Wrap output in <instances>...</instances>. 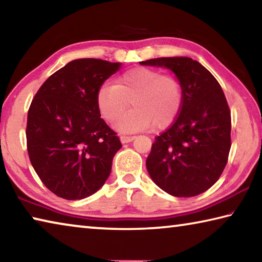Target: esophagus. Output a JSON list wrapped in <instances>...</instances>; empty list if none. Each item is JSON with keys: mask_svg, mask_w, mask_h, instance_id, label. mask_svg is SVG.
<instances>
[{"mask_svg": "<svg viewBox=\"0 0 262 262\" xmlns=\"http://www.w3.org/2000/svg\"><path fill=\"white\" fill-rule=\"evenodd\" d=\"M135 139V136H127V135H120V141L122 143H128Z\"/></svg>", "mask_w": 262, "mask_h": 262, "instance_id": "34e87169", "label": "esophagus"}]
</instances>
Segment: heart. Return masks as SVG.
I'll list each match as a JSON object with an SVG mask.
<instances>
[{"instance_id": "obj_1", "label": "heart", "mask_w": 262, "mask_h": 262, "mask_svg": "<svg viewBox=\"0 0 262 262\" xmlns=\"http://www.w3.org/2000/svg\"><path fill=\"white\" fill-rule=\"evenodd\" d=\"M180 79L152 68H135L123 73L117 84L105 83L97 92V105L105 120L115 122L132 101L133 108L120 119L123 132L165 129L183 106Z\"/></svg>"}]
</instances>
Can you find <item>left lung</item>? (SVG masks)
<instances>
[{
    "mask_svg": "<svg viewBox=\"0 0 262 262\" xmlns=\"http://www.w3.org/2000/svg\"><path fill=\"white\" fill-rule=\"evenodd\" d=\"M140 63L171 69L184 92L179 115L155 137L145 163L150 177L173 196L206 192L219 180L231 148V112L220 83L190 57H158Z\"/></svg>",
    "mask_w": 262,
    "mask_h": 262,
    "instance_id": "8db88e82",
    "label": "left lung"
}]
</instances>
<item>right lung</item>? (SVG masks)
<instances>
[{"label": "right lung", "instance_id": "right-lung-1", "mask_svg": "<svg viewBox=\"0 0 262 262\" xmlns=\"http://www.w3.org/2000/svg\"><path fill=\"white\" fill-rule=\"evenodd\" d=\"M120 67L100 59L74 60L43 82L30 105V161L42 184L59 198H88L108 178L121 143L100 118L97 92Z\"/></svg>", "mask_w": 262, "mask_h": 262}]
</instances>
